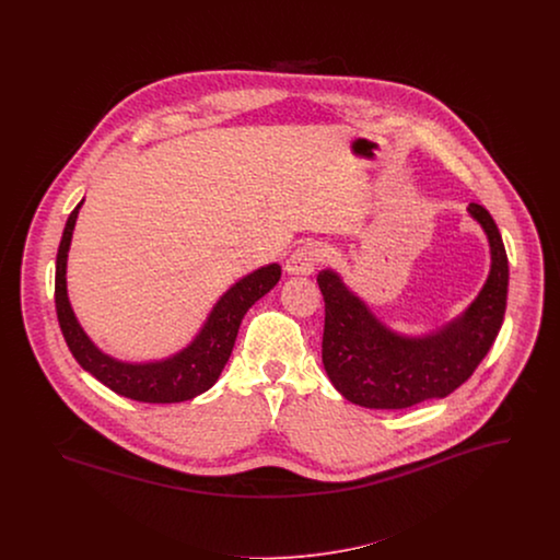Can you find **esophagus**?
I'll use <instances>...</instances> for the list:
<instances>
[{
	"label": "esophagus",
	"instance_id": "esophagus-1",
	"mask_svg": "<svg viewBox=\"0 0 560 560\" xmlns=\"http://www.w3.org/2000/svg\"><path fill=\"white\" fill-rule=\"evenodd\" d=\"M319 265V249L313 243H304L293 249L292 256L285 262V270L290 275H311Z\"/></svg>",
	"mask_w": 560,
	"mask_h": 560
}]
</instances>
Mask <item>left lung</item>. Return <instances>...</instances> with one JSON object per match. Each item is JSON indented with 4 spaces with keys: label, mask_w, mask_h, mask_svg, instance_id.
Segmentation results:
<instances>
[{
    "label": "left lung",
    "mask_w": 560,
    "mask_h": 560,
    "mask_svg": "<svg viewBox=\"0 0 560 560\" xmlns=\"http://www.w3.org/2000/svg\"><path fill=\"white\" fill-rule=\"evenodd\" d=\"M468 212L489 240V277L457 319L427 336L393 331L348 290L338 272L320 270L323 365L345 399L370 409H405L452 395L479 368L504 323L508 256L491 213L479 203H470Z\"/></svg>",
    "instance_id": "1"
}]
</instances>
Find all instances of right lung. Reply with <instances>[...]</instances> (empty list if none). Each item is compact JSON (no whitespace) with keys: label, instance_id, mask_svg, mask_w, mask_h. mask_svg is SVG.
<instances>
[{"label":"right lung","instance_id":"add662e5","mask_svg":"<svg viewBox=\"0 0 560 560\" xmlns=\"http://www.w3.org/2000/svg\"><path fill=\"white\" fill-rule=\"evenodd\" d=\"M81 203L83 199L69 213L65 224L56 254L54 279V302L60 331L78 363L113 393L140 402H180L210 390L233 352L241 319L265 293L279 283L281 267L268 265L258 268L245 275L231 290H226L215 302L201 331L180 352L151 363H126L105 354L85 336L67 295V256Z\"/></svg>","mask_w":560,"mask_h":560}]
</instances>
